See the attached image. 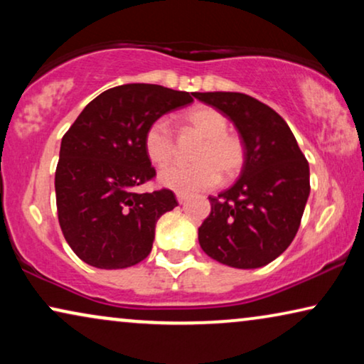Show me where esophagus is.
<instances>
[{"label": "esophagus", "mask_w": 364, "mask_h": 364, "mask_svg": "<svg viewBox=\"0 0 364 364\" xmlns=\"http://www.w3.org/2000/svg\"><path fill=\"white\" fill-rule=\"evenodd\" d=\"M176 196H177V200H178V203H183V202L187 200V193H183V192H177Z\"/></svg>", "instance_id": "34e87169"}]
</instances>
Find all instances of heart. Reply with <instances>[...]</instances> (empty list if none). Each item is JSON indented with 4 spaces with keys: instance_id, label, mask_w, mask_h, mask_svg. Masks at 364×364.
<instances>
[{
    "instance_id": "b5f03b06",
    "label": "heart",
    "mask_w": 364,
    "mask_h": 364,
    "mask_svg": "<svg viewBox=\"0 0 364 364\" xmlns=\"http://www.w3.org/2000/svg\"><path fill=\"white\" fill-rule=\"evenodd\" d=\"M187 129L202 137L193 166H171L159 176L162 186L177 192H198L217 186L220 173L233 178L242 172L247 161V147L240 136L228 131V121L220 111L198 106L182 116ZM144 151L149 161L159 167L167 166L176 157L177 144L173 131L166 119H156L144 132Z\"/></svg>"
}]
</instances>
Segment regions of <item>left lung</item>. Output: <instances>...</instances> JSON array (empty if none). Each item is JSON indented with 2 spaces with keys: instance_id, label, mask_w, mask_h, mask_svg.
Masks as SVG:
<instances>
[{
  "instance_id": "left-lung-1",
  "label": "left lung",
  "mask_w": 364,
  "mask_h": 364,
  "mask_svg": "<svg viewBox=\"0 0 364 364\" xmlns=\"http://www.w3.org/2000/svg\"><path fill=\"white\" fill-rule=\"evenodd\" d=\"M235 124L247 147L240 178L218 197L198 227V243L213 260L258 268L295 238L310 196V167L280 114L242 92H196Z\"/></svg>"
}]
</instances>
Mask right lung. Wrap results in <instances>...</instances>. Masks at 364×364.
<instances>
[{
    "label": "right lung",
    "instance_id": "obj_1",
    "mask_svg": "<svg viewBox=\"0 0 364 364\" xmlns=\"http://www.w3.org/2000/svg\"><path fill=\"white\" fill-rule=\"evenodd\" d=\"M196 92L124 84L92 99L63 136L54 177L58 220L73 252L87 265L116 270L152 250L156 223L178 205L168 188L137 193L156 177L144 132Z\"/></svg>",
    "mask_w": 364,
    "mask_h": 364
}]
</instances>
